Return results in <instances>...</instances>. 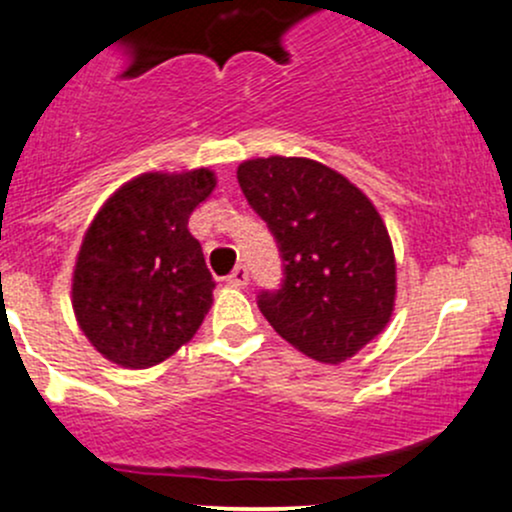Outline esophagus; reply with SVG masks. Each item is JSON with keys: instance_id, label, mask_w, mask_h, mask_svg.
<instances>
[{"instance_id": "obj_1", "label": "esophagus", "mask_w": 512, "mask_h": 512, "mask_svg": "<svg viewBox=\"0 0 512 512\" xmlns=\"http://www.w3.org/2000/svg\"><path fill=\"white\" fill-rule=\"evenodd\" d=\"M228 284H233V287H245L247 284V270L245 267H235L233 270V274H230L228 277Z\"/></svg>"}]
</instances>
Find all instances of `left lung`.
<instances>
[{"label":"left lung","instance_id":"1","mask_svg":"<svg viewBox=\"0 0 512 512\" xmlns=\"http://www.w3.org/2000/svg\"><path fill=\"white\" fill-rule=\"evenodd\" d=\"M238 184L284 260L282 289L257 301L265 319L319 363L353 358L395 311V250L378 208L346 176L306 157L247 159Z\"/></svg>","mask_w":512,"mask_h":512}]
</instances>
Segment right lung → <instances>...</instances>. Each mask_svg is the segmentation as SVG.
<instances>
[{"instance_id": "right-lung-1", "label": "right lung", "mask_w": 512, "mask_h": 512, "mask_svg": "<svg viewBox=\"0 0 512 512\" xmlns=\"http://www.w3.org/2000/svg\"><path fill=\"white\" fill-rule=\"evenodd\" d=\"M215 184L211 169L147 171L117 188L85 230L73 314L110 363L152 368L201 328L215 284L188 218Z\"/></svg>"}]
</instances>
